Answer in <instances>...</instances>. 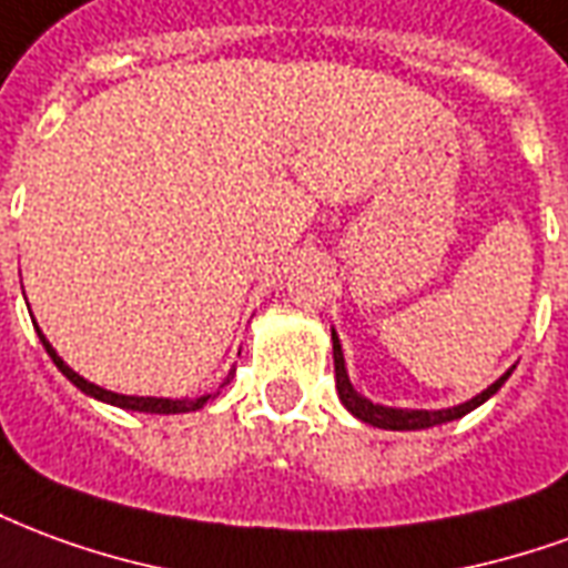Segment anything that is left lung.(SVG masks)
Masks as SVG:
<instances>
[{
	"label": "left lung",
	"mask_w": 568,
	"mask_h": 568,
	"mask_svg": "<svg viewBox=\"0 0 568 568\" xmlns=\"http://www.w3.org/2000/svg\"><path fill=\"white\" fill-rule=\"evenodd\" d=\"M332 344H334V381H337V395H341V402L344 407L358 417L362 423H368V426L377 428H393V432H410V428H428V426H440V423H450V419L465 417L468 410H475L487 402L489 395L499 393V386L508 377H511V371L508 374H501L499 381L487 386L484 393L475 395L471 402H465V405L447 407V410H398V407H383L368 402L365 395H358L353 389V383L346 377V365H344V349H341V341H337V334L332 332Z\"/></svg>",
	"instance_id": "obj_1"
}]
</instances>
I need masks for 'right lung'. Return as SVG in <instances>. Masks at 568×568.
Returning <instances> with one entry per match:
<instances>
[{
    "instance_id": "add662e5",
    "label": "right lung",
    "mask_w": 568,
    "mask_h": 568,
    "mask_svg": "<svg viewBox=\"0 0 568 568\" xmlns=\"http://www.w3.org/2000/svg\"><path fill=\"white\" fill-rule=\"evenodd\" d=\"M36 332H39V325H36ZM39 341H42V346H44V349H48V356L54 358L57 368L63 371L69 381L79 386L81 393L93 395V398H100V402H109V405H115V407H128V410H142V414H187V410H200V407L206 405L210 398H215V395H219V393H215V395H203V398H194V402H187V398H140V395L109 393V389H100V386H93V383H88V381H84V377H79L75 371L69 368L67 362H63V358H60L54 353V346L44 341L42 332H39ZM231 377H234V371L227 374V381H224V383H231ZM224 383H222V386H224Z\"/></svg>"
}]
</instances>
